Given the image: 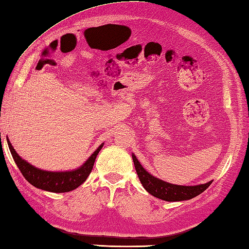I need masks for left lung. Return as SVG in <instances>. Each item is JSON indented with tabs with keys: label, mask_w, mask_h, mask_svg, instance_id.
I'll return each instance as SVG.
<instances>
[{
	"label": "left lung",
	"mask_w": 249,
	"mask_h": 249,
	"mask_svg": "<svg viewBox=\"0 0 249 249\" xmlns=\"http://www.w3.org/2000/svg\"><path fill=\"white\" fill-rule=\"evenodd\" d=\"M133 157V161L135 164V169H136L137 175L142 182L144 189L159 199L165 200V201H182V200H188L192 198L196 197L205 192L206 189L210 186L212 180L206 184L196 185V186H180V185H174L166 183L164 180H161L159 178H155L151 174L144 170L142 164L139 163L137 158Z\"/></svg>",
	"instance_id": "obj_1"
}]
</instances>
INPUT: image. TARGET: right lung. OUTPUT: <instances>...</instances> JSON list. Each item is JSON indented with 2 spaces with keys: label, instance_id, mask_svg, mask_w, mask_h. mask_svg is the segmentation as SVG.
I'll list each match as a JSON object with an SVG mask.
<instances>
[{
  "label": "right lung",
  "instance_id": "add662e5",
  "mask_svg": "<svg viewBox=\"0 0 249 249\" xmlns=\"http://www.w3.org/2000/svg\"><path fill=\"white\" fill-rule=\"evenodd\" d=\"M7 143L8 148H10L11 150L13 159H14L18 169L21 172L22 176H24L31 185H34L35 187L52 193L71 192L80 186V185L87 179L90 172H91L93 168L94 161H96L98 153L103 147L102 143L101 146L90 156L89 159L86 161V163H84L77 170L69 172H49L35 168V166L29 164L28 162L21 159V158L17 155L15 149L13 148L12 143L8 142V138Z\"/></svg>",
  "mask_w": 249,
  "mask_h": 249
}]
</instances>
